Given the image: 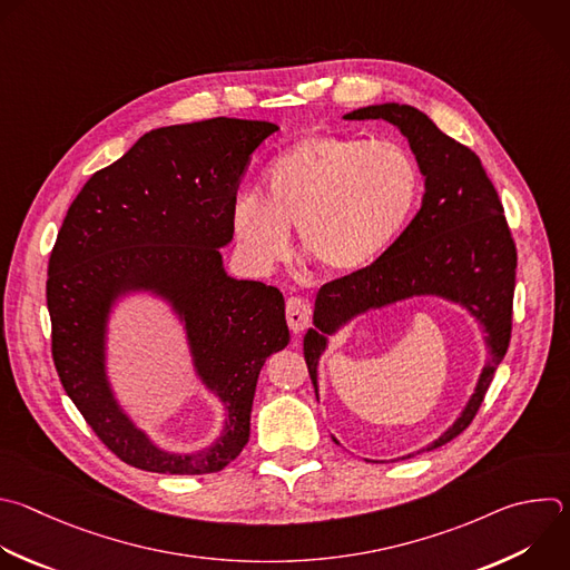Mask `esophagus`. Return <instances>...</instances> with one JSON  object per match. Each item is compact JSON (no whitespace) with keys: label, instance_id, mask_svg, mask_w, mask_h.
<instances>
[{"label":"esophagus","instance_id":"obj_1","mask_svg":"<svg viewBox=\"0 0 570 570\" xmlns=\"http://www.w3.org/2000/svg\"><path fill=\"white\" fill-rule=\"evenodd\" d=\"M286 322L293 333H302L311 322V304L304 297H288L286 302Z\"/></svg>","mask_w":570,"mask_h":570}]
</instances>
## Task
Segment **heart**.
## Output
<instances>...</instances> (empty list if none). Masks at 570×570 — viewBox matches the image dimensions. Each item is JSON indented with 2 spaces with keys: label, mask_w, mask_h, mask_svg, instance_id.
<instances>
[{
  "label": "heart",
  "mask_w": 570,
  "mask_h": 570,
  "mask_svg": "<svg viewBox=\"0 0 570 570\" xmlns=\"http://www.w3.org/2000/svg\"><path fill=\"white\" fill-rule=\"evenodd\" d=\"M421 169L396 140L315 134L275 156L262 174V195L242 193L233 230L250 266L271 271L299 248L326 273H355L381 259L412 222Z\"/></svg>",
  "instance_id": "obj_1"
}]
</instances>
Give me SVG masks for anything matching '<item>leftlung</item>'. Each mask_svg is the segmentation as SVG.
<instances>
[{
    "label": "left lung",
    "mask_w": 570,
    "mask_h": 570,
    "mask_svg": "<svg viewBox=\"0 0 570 570\" xmlns=\"http://www.w3.org/2000/svg\"><path fill=\"white\" fill-rule=\"evenodd\" d=\"M344 118L396 125L407 136L425 176V195L416 217L381 259L320 288L313 311L315 328L304 335L306 366L317 394V360L326 348V335L368 308L414 295H439L465 306L488 333L490 357L463 414L423 450L430 452L470 428L508 351L517 275L514 239L479 156L443 134L423 111L385 102L355 109Z\"/></svg>",
    "instance_id": "left-lung-1"
}]
</instances>
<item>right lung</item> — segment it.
<instances>
[{
	"label": "right lung",
	"mask_w": 570,
	"mask_h": 570,
	"mask_svg": "<svg viewBox=\"0 0 570 570\" xmlns=\"http://www.w3.org/2000/svg\"><path fill=\"white\" fill-rule=\"evenodd\" d=\"M277 129L239 118L151 129L85 183L62 222L47 279L56 371L96 436L127 465L210 474L248 443L259 371L291 335L282 293L228 277L219 248L233 239V204L250 156ZM129 289H154L173 302L200 376L227 405V430L204 453L158 451L110 394L106 317Z\"/></svg>",
	"instance_id": "1"
}]
</instances>
